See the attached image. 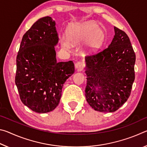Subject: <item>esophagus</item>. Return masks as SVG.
Returning a JSON list of instances; mask_svg holds the SVG:
<instances>
[{"mask_svg":"<svg viewBox=\"0 0 147 147\" xmlns=\"http://www.w3.org/2000/svg\"><path fill=\"white\" fill-rule=\"evenodd\" d=\"M74 67H75V69H76L78 71H82L84 67V64L82 62L78 61L74 65Z\"/></svg>","mask_w":147,"mask_h":147,"instance_id":"34e87169","label":"esophagus"}]
</instances>
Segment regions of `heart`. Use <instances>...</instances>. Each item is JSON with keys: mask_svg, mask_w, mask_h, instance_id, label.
<instances>
[{"mask_svg": "<svg viewBox=\"0 0 147 147\" xmlns=\"http://www.w3.org/2000/svg\"><path fill=\"white\" fill-rule=\"evenodd\" d=\"M105 39L106 34L103 30L91 21L73 24L68 28L67 36H59L61 46L66 50H70L72 45H80L86 42L82 52L86 54L96 53L103 45Z\"/></svg>", "mask_w": 147, "mask_h": 147, "instance_id": "obj_1", "label": "heart"}]
</instances>
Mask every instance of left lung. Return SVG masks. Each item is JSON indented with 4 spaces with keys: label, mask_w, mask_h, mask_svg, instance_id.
Returning a JSON list of instances; mask_svg holds the SVG:
<instances>
[{
    "label": "left lung",
    "mask_w": 147,
    "mask_h": 147,
    "mask_svg": "<svg viewBox=\"0 0 147 147\" xmlns=\"http://www.w3.org/2000/svg\"><path fill=\"white\" fill-rule=\"evenodd\" d=\"M115 36L102 51L85 58L86 100L100 112H114L130 95L135 79L136 54L125 32L114 27Z\"/></svg>",
    "instance_id": "8db88e82"
}]
</instances>
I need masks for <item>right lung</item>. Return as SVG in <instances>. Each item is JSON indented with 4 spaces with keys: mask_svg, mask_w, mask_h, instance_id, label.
<instances>
[{
    "mask_svg": "<svg viewBox=\"0 0 147 147\" xmlns=\"http://www.w3.org/2000/svg\"><path fill=\"white\" fill-rule=\"evenodd\" d=\"M58 40L56 22L49 16L38 19L22 38L15 81L22 102L35 112L58 106L63 84L74 72L72 61H57Z\"/></svg>",
    "mask_w": 147,
    "mask_h": 147,
    "instance_id": "right-lung-1",
    "label": "right lung"
}]
</instances>
